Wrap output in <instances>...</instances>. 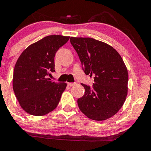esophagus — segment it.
Listing matches in <instances>:
<instances>
[{
  "label": "esophagus",
  "mask_w": 151,
  "mask_h": 151,
  "mask_svg": "<svg viewBox=\"0 0 151 151\" xmlns=\"http://www.w3.org/2000/svg\"><path fill=\"white\" fill-rule=\"evenodd\" d=\"M75 84H76V83H73V82H68V83H67L68 86H72L75 85Z\"/></svg>",
  "instance_id": "esophagus-1"
}]
</instances>
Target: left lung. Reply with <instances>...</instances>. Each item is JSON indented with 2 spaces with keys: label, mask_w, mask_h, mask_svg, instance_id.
Returning a JSON list of instances; mask_svg holds the SVG:
<instances>
[{
  "label": "left lung",
  "mask_w": 151,
  "mask_h": 151,
  "mask_svg": "<svg viewBox=\"0 0 151 151\" xmlns=\"http://www.w3.org/2000/svg\"><path fill=\"white\" fill-rule=\"evenodd\" d=\"M86 75H94L92 87L81 84L85 89L78 99L80 111L89 119L103 121L119 111L128 93L129 74L119 52L106 43L91 37L70 38Z\"/></svg>",
  "instance_id": "obj_1"
}]
</instances>
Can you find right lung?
Masks as SVG:
<instances>
[{
	"instance_id": "add662e5",
	"label": "right lung",
	"mask_w": 151,
	"mask_h": 151,
	"mask_svg": "<svg viewBox=\"0 0 151 151\" xmlns=\"http://www.w3.org/2000/svg\"><path fill=\"white\" fill-rule=\"evenodd\" d=\"M70 39L68 36L49 35L30 45L22 52L15 65L13 91L24 111L40 116L58 106L67 84L52 81L55 72L57 51Z\"/></svg>"
}]
</instances>
